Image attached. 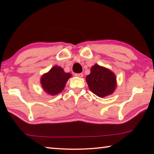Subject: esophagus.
Listing matches in <instances>:
<instances>
[{"mask_svg": "<svg viewBox=\"0 0 154 154\" xmlns=\"http://www.w3.org/2000/svg\"><path fill=\"white\" fill-rule=\"evenodd\" d=\"M74 75H75V76H76V77H82L83 76V73H75V74H74Z\"/></svg>", "mask_w": 154, "mask_h": 154, "instance_id": "obj_1", "label": "esophagus"}]
</instances>
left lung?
<instances>
[{"instance_id": "8db88e82", "label": "left lung", "mask_w": 154, "mask_h": 154, "mask_svg": "<svg viewBox=\"0 0 154 154\" xmlns=\"http://www.w3.org/2000/svg\"><path fill=\"white\" fill-rule=\"evenodd\" d=\"M90 90L99 97L111 94L116 88V78L110 70L95 64L86 77Z\"/></svg>"}]
</instances>
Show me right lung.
Returning a JSON list of instances; mask_svg holds the SVG:
<instances>
[{
	"label": "right lung",
	"mask_w": 154,
	"mask_h": 154,
	"mask_svg": "<svg viewBox=\"0 0 154 154\" xmlns=\"http://www.w3.org/2000/svg\"><path fill=\"white\" fill-rule=\"evenodd\" d=\"M71 77V74L65 72L61 67L54 66L41 77V83L47 93L56 95L63 90L67 80Z\"/></svg>",
	"instance_id": "obj_1"
}]
</instances>
